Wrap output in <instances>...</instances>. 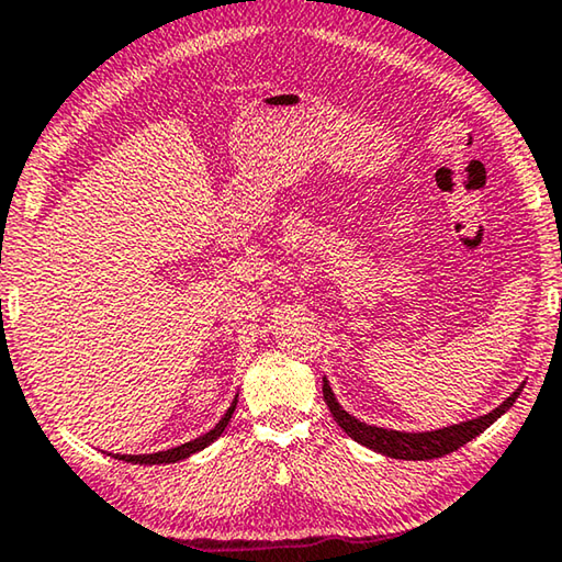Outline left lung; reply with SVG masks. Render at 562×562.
Instances as JSON below:
<instances>
[{"mask_svg":"<svg viewBox=\"0 0 562 562\" xmlns=\"http://www.w3.org/2000/svg\"><path fill=\"white\" fill-rule=\"evenodd\" d=\"M520 392L522 386L507 396L497 409H492L490 414H485V417L462 422V425H452L435 431H396V429L371 427V425H364V422L353 419L351 414L336 402L331 386L324 376V402L326 407H329L331 417L336 419V425L347 431L353 442L364 445L379 454L394 457V460H435V457H445L454 450H460V447L468 445L470 439L482 435L492 422L503 417V414L513 407L517 396H520Z\"/></svg>","mask_w":562,"mask_h":562,"instance_id":"obj_1","label":"left lung"}]
</instances>
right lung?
Instances as JSON below:
<instances>
[{"mask_svg": "<svg viewBox=\"0 0 562 562\" xmlns=\"http://www.w3.org/2000/svg\"><path fill=\"white\" fill-rule=\"evenodd\" d=\"M236 412V400H233V404L228 407V412L223 414L218 425H215L211 431H205L203 437H195L193 442H186L180 447H172V450H166V452H155V454H112L115 460H123V462H133V464H168V462H178V460H186V457H191L195 452H201L209 447L211 442H215L223 435V429H226V425L231 422V414Z\"/></svg>", "mask_w": 562, "mask_h": 562, "instance_id": "1", "label": "right lung"}]
</instances>
